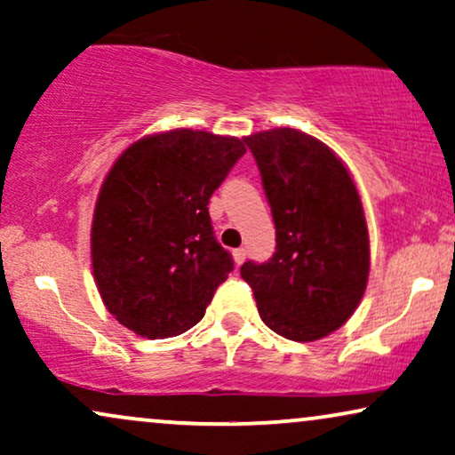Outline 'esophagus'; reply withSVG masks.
<instances>
[{
    "label": "esophagus",
    "instance_id": "obj_1",
    "mask_svg": "<svg viewBox=\"0 0 455 455\" xmlns=\"http://www.w3.org/2000/svg\"><path fill=\"white\" fill-rule=\"evenodd\" d=\"M233 259H235V264H237V266L243 264V259H245V250H233Z\"/></svg>",
    "mask_w": 455,
    "mask_h": 455
}]
</instances>
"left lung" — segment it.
<instances>
[{
  "instance_id": "1",
  "label": "left lung",
  "mask_w": 455,
  "mask_h": 455,
  "mask_svg": "<svg viewBox=\"0 0 455 455\" xmlns=\"http://www.w3.org/2000/svg\"><path fill=\"white\" fill-rule=\"evenodd\" d=\"M276 228L268 262H245L264 324L291 341L331 335L360 306L371 272V241L354 179L335 151L298 129L243 137Z\"/></svg>"
}]
</instances>
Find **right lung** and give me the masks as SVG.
<instances>
[{
  "mask_svg": "<svg viewBox=\"0 0 455 455\" xmlns=\"http://www.w3.org/2000/svg\"><path fill=\"white\" fill-rule=\"evenodd\" d=\"M245 154L237 137L174 129L126 148L97 196L91 264L108 312L148 339L177 337L204 318L233 258L208 204Z\"/></svg>",
  "mask_w": 455,
  "mask_h": 455,
  "instance_id": "1",
  "label": "right lung"
}]
</instances>
